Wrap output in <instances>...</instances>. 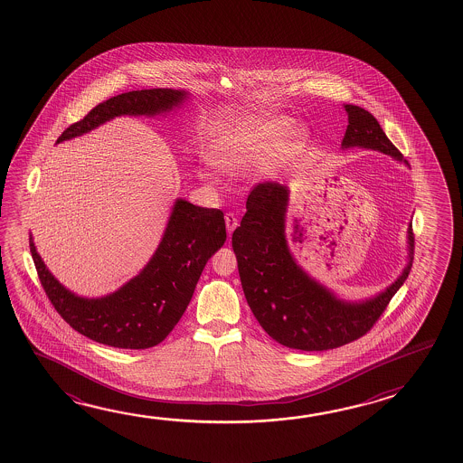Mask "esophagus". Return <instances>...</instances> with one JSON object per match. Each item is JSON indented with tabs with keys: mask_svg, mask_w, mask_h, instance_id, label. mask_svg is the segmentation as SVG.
I'll return each mask as SVG.
<instances>
[{
	"mask_svg": "<svg viewBox=\"0 0 463 463\" xmlns=\"http://www.w3.org/2000/svg\"><path fill=\"white\" fill-rule=\"evenodd\" d=\"M224 220H226V229H228V234L231 235L232 232H234V229L237 228V218H235L234 213H226Z\"/></svg>",
	"mask_w": 463,
	"mask_h": 463,
	"instance_id": "esophagus-1",
	"label": "esophagus"
}]
</instances>
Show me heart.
I'll return each instance as SVG.
<instances>
[{"label":"heart","instance_id":"1","mask_svg":"<svg viewBox=\"0 0 463 463\" xmlns=\"http://www.w3.org/2000/svg\"><path fill=\"white\" fill-rule=\"evenodd\" d=\"M290 122L284 119L247 121L221 134L212 146V161L224 171H242L265 165L282 153V140ZM302 132L292 136L298 144Z\"/></svg>","mask_w":463,"mask_h":463}]
</instances>
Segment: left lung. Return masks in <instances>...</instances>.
Returning a JSON list of instances; mask_svg holds the SVG:
<instances>
[{"mask_svg":"<svg viewBox=\"0 0 463 463\" xmlns=\"http://www.w3.org/2000/svg\"><path fill=\"white\" fill-rule=\"evenodd\" d=\"M344 108L349 126L342 148H372L402 161V153L372 113L355 105ZM288 202L286 185L258 184L247 198V213L241 226L232 234L239 276L251 313L274 341L288 349L329 350L360 339L374 326L409 278L413 261L411 226L409 263L401 276L374 298L350 304L311 279L290 255L284 232Z\"/></svg>","mask_w":463,"mask_h":463,"instance_id":"left-lung-1","label":"left lung"}]
</instances>
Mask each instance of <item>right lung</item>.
Instances as JSON below:
<instances>
[{
    "instance_id": "add662e5",
    "label": "right lung",
    "mask_w": 463,
    "mask_h": 463,
    "mask_svg": "<svg viewBox=\"0 0 463 463\" xmlns=\"http://www.w3.org/2000/svg\"><path fill=\"white\" fill-rule=\"evenodd\" d=\"M187 93L152 89L121 93L91 109L84 119L71 124L58 142L99 128L121 114L165 113L183 103ZM226 242L224 214L175 200L166 231L152 260L134 279L101 298H84L69 292L46 269L32 242L31 253L38 279L54 310L69 326L91 341L118 349H150L166 339L190 304L206 261Z\"/></svg>"
}]
</instances>
